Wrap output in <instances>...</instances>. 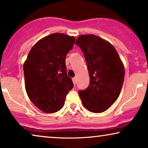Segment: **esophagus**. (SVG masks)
I'll list each match as a JSON object with an SVG mask.
<instances>
[{
    "label": "esophagus",
    "instance_id": "esophagus-1",
    "mask_svg": "<svg viewBox=\"0 0 148 148\" xmlns=\"http://www.w3.org/2000/svg\"><path fill=\"white\" fill-rule=\"evenodd\" d=\"M73 82L74 85H76V84H77V78L76 77L73 78Z\"/></svg>",
    "mask_w": 148,
    "mask_h": 148
}]
</instances>
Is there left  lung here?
Returning <instances> with one entry per match:
<instances>
[{
	"instance_id": "obj_1",
	"label": "left lung",
	"mask_w": 148,
	"mask_h": 148,
	"mask_svg": "<svg viewBox=\"0 0 148 148\" xmlns=\"http://www.w3.org/2000/svg\"><path fill=\"white\" fill-rule=\"evenodd\" d=\"M75 44L84 52L90 78L88 88L79 91L82 104L92 112H104L120 94L124 66L114 46L98 36L82 35Z\"/></svg>"
}]
</instances>
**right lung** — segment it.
<instances>
[{"mask_svg":"<svg viewBox=\"0 0 148 148\" xmlns=\"http://www.w3.org/2000/svg\"><path fill=\"white\" fill-rule=\"evenodd\" d=\"M75 41L73 36L50 34L32 47L24 62L27 96L42 112L54 113L60 110L66 95L73 88L66 73L65 58Z\"/></svg>","mask_w":148,"mask_h":148,"instance_id":"1","label":"right lung"}]
</instances>
